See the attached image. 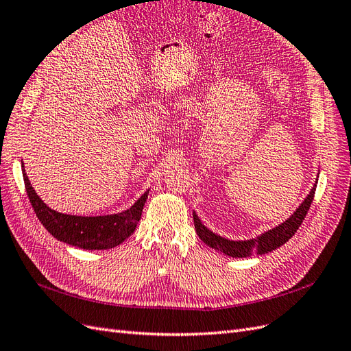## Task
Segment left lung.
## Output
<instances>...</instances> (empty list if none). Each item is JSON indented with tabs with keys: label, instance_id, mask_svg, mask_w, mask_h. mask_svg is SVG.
<instances>
[{
	"label": "left lung",
	"instance_id": "8db88e82",
	"mask_svg": "<svg viewBox=\"0 0 351 351\" xmlns=\"http://www.w3.org/2000/svg\"><path fill=\"white\" fill-rule=\"evenodd\" d=\"M316 184H317V182L315 183L313 189L311 190V193L307 195V197L303 200V204L295 209V212L289 219H285L278 227L263 232V234H261L256 239L234 241V240H228V239L221 237L202 224L199 217L196 215V212H193L195 228H196L197 236L202 241L208 244L209 247L224 253V254H227V256H231V258H247V256H252V254H254V253L256 254L269 253L275 249H278L280 246H282L284 243L289 241L294 236V232L299 230V227L302 226V222L307 214V210H309V208L312 205Z\"/></svg>",
	"mask_w": 351,
	"mask_h": 351
}]
</instances>
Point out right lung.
I'll return each instance as SVG.
<instances>
[{"instance_id": "add662e5", "label": "right lung", "mask_w": 351, "mask_h": 351, "mask_svg": "<svg viewBox=\"0 0 351 351\" xmlns=\"http://www.w3.org/2000/svg\"><path fill=\"white\" fill-rule=\"evenodd\" d=\"M23 180L32 208H34L40 224L48 230L49 234L60 241L86 250L112 249L132 236L137 222L142 217L145 202L147 199V193H149V190H147L130 209L120 212V214L104 217H77L60 214V212L48 208L44 204V200L36 195L34 187L30 186L25 168Z\"/></svg>"}]
</instances>
